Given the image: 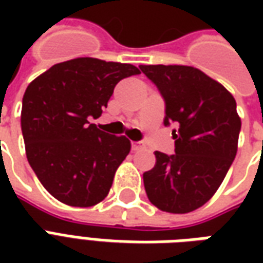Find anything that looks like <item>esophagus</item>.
<instances>
[{
    "mask_svg": "<svg viewBox=\"0 0 263 263\" xmlns=\"http://www.w3.org/2000/svg\"><path fill=\"white\" fill-rule=\"evenodd\" d=\"M131 149L135 152V151H139V149H143V145L141 142H131Z\"/></svg>",
    "mask_w": 263,
    "mask_h": 263,
    "instance_id": "esophagus-1",
    "label": "esophagus"
}]
</instances>
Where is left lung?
Segmentation results:
<instances>
[{"label": "left lung", "mask_w": 263, "mask_h": 263, "mask_svg": "<svg viewBox=\"0 0 263 263\" xmlns=\"http://www.w3.org/2000/svg\"><path fill=\"white\" fill-rule=\"evenodd\" d=\"M166 104L165 125L176 122L175 154L156 151L154 169L143 173L151 203L186 214L209 201L235 159L241 118L232 94L192 66H139Z\"/></svg>", "instance_id": "obj_1"}]
</instances>
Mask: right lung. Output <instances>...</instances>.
Instances as JSON below:
<instances>
[{"instance_id":"add662e5","label":"right lung","mask_w":263,"mask_h":263,"mask_svg":"<svg viewBox=\"0 0 263 263\" xmlns=\"http://www.w3.org/2000/svg\"><path fill=\"white\" fill-rule=\"evenodd\" d=\"M139 73L128 63L77 58L52 66L26 87L21 112L26 158L59 201L91 207L107 197L131 142L90 120L103 114L118 81Z\"/></svg>"}]
</instances>
